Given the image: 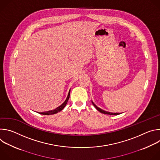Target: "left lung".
I'll return each instance as SVG.
<instances>
[{
	"mask_svg": "<svg viewBox=\"0 0 160 160\" xmlns=\"http://www.w3.org/2000/svg\"><path fill=\"white\" fill-rule=\"evenodd\" d=\"M92 104H93V105L94 106V107L99 111V112H101V113H103V114H106V115H119L120 113H118V112H108V111H104V110H102V109H101V108H98L96 105H95L93 102H92Z\"/></svg>",
	"mask_w": 160,
	"mask_h": 160,
	"instance_id": "1",
	"label": "left lung"
}]
</instances>
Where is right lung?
<instances>
[{"mask_svg":"<svg viewBox=\"0 0 160 160\" xmlns=\"http://www.w3.org/2000/svg\"><path fill=\"white\" fill-rule=\"evenodd\" d=\"M70 90L69 93H68V97L66 98V99L65 100V101L59 107H58L57 108H56L54 110H51V111H46V112H39L40 114H42V115H53V114H56L59 111H61V110H62L64 109V108L65 107V106L67 104V102L68 101V99H69L70 98Z\"/></svg>","mask_w":160,"mask_h":160,"instance_id":"1","label":"right lung"}]
</instances>
